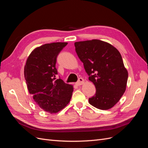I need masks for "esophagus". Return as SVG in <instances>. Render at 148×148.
Masks as SVG:
<instances>
[{
  "instance_id": "1",
  "label": "esophagus",
  "mask_w": 148,
  "mask_h": 148,
  "mask_svg": "<svg viewBox=\"0 0 148 148\" xmlns=\"http://www.w3.org/2000/svg\"><path fill=\"white\" fill-rule=\"evenodd\" d=\"M84 79L82 78H79L78 79V81L77 83H76L75 84H76V85H77V86H80V85L83 84L84 83Z\"/></svg>"
}]
</instances>
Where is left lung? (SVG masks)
Here are the masks:
<instances>
[{
	"mask_svg": "<svg viewBox=\"0 0 148 148\" xmlns=\"http://www.w3.org/2000/svg\"><path fill=\"white\" fill-rule=\"evenodd\" d=\"M75 51L96 89L89 104L108 110L119 101L126 90L128 73L119 51L99 39L75 42Z\"/></svg>",
	"mask_w": 148,
	"mask_h": 148,
	"instance_id": "obj_1",
	"label": "left lung"
}]
</instances>
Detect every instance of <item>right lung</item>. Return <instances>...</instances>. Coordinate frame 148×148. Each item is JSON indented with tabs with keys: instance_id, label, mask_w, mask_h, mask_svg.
I'll return each mask as SVG.
<instances>
[{
	"instance_id": "1",
	"label": "right lung",
	"mask_w": 148,
	"mask_h": 148,
	"mask_svg": "<svg viewBox=\"0 0 148 148\" xmlns=\"http://www.w3.org/2000/svg\"><path fill=\"white\" fill-rule=\"evenodd\" d=\"M67 44L53 42L35 48L25 65L24 75L29 92L40 108L50 114L65 108L73 91V85L56 79L57 57Z\"/></svg>"
}]
</instances>
